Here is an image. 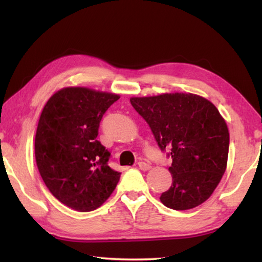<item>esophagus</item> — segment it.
<instances>
[{"mask_svg":"<svg viewBox=\"0 0 262 262\" xmlns=\"http://www.w3.org/2000/svg\"><path fill=\"white\" fill-rule=\"evenodd\" d=\"M139 167H140V170H143V171H148V170H150V166L148 163H145V162H140L139 163Z\"/></svg>","mask_w":262,"mask_h":262,"instance_id":"obj_1","label":"esophagus"}]
</instances>
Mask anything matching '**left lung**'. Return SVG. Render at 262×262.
Returning <instances> with one entry per match:
<instances>
[{
	"label": "left lung",
	"instance_id": "1",
	"mask_svg": "<svg viewBox=\"0 0 262 262\" xmlns=\"http://www.w3.org/2000/svg\"><path fill=\"white\" fill-rule=\"evenodd\" d=\"M130 104L161 150H171L172 185L159 198L163 205L187 210L208 200L227 170L229 154V129L216 106L183 92L132 97Z\"/></svg>",
	"mask_w": 262,
	"mask_h": 262
}]
</instances>
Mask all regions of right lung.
I'll return each instance as SVG.
<instances>
[{"label": "right lung", "instance_id": "add662e5", "mask_svg": "<svg viewBox=\"0 0 262 262\" xmlns=\"http://www.w3.org/2000/svg\"><path fill=\"white\" fill-rule=\"evenodd\" d=\"M119 98L110 92L68 86L43 106L35 133V162L50 192L72 209L99 208L120 179V172L107 164L111 154L97 140L101 118Z\"/></svg>", "mask_w": 262, "mask_h": 262}]
</instances>
